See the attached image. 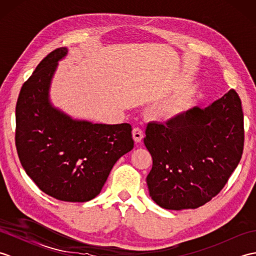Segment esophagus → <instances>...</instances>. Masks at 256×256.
I'll return each instance as SVG.
<instances>
[{
  "label": "esophagus",
  "mask_w": 256,
  "mask_h": 256,
  "mask_svg": "<svg viewBox=\"0 0 256 256\" xmlns=\"http://www.w3.org/2000/svg\"><path fill=\"white\" fill-rule=\"evenodd\" d=\"M132 135H133L134 140L136 143H140V140H143V131L140 128H134L132 131Z\"/></svg>",
  "instance_id": "esophagus-1"
}]
</instances>
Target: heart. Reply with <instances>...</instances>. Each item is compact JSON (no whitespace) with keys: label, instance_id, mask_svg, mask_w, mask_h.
<instances>
[{"label":"heart","instance_id":"1","mask_svg":"<svg viewBox=\"0 0 256 256\" xmlns=\"http://www.w3.org/2000/svg\"><path fill=\"white\" fill-rule=\"evenodd\" d=\"M180 110H182L180 104H178V103H176V104H172L170 106H168L167 113L170 114V116H176V114H178L179 112H180Z\"/></svg>","mask_w":256,"mask_h":256}]
</instances>
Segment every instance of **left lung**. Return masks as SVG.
Masks as SVG:
<instances>
[{
    "label": "left lung",
    "mask_w": 256,
    "mask_h": 256,
    "mask_svg": "<svg viewBox=\"0 0 256 256\" xmlns=\"http://www.w3.org/2000/svg\"><path fill=\"white\" fill-rule=\"evenodd\" d=\"M144 144L153 158L146 177L162 208L196 209L218 194L243 153L241 100L230 90L206 108H194L167 121L150 122Z\"/></svg>",
    "instance_id": "obj_1"
}]
</instances>
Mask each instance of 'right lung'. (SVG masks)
<instances>
[{"instance_id":"add662e5","label":"right lung","mask_w":256,"mask_h":256,"mask_svg":"<svg viewBox=\"0 0 256 256\" xmlns=\"http://www.w3.org/2000/svg\"><path fill=\"white\" fill-rule=\"evenodd\" d=\"M66 54L64 47L48 54L22 86L15 145L22 166L42 192L84 202L100 194L113 165L133 148L134 140L128 123L74 121L50 106V80Z\"/></svg>"}]
</instances>
